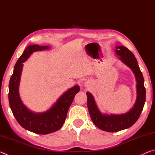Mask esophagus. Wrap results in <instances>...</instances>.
Returning <instances> with one entry per match:
<instances>
[{
	"label": "esophagus",
	"mask_w": 155,
	"mask_h": 155,
	"mask_svg": "<svg viewBox=\"0 0 155 155\" xmlns=\"http://www.w3.org/2000/svg\"><path fill=\"white\" fill-rule=\"evenodd\" d=\"M85 85H86V86H88L89 85V83H85Z\"/></svg>",
	"instance_id": "34e87169"
}]
</instances>
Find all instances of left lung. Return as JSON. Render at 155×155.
Instances as JSON below:
<instances>
[{
  "label": "left lung",
  "mask_w": 155,
  "mask_h": 155,
  "mask_svg": "<svg viewBox=\"0 0 155 155\" xmlns=\"http://www.w3.org/2000/svg\"><path fill=\"white\" fill-rule=\"evenodd\" d=\"M115 53L119 59L129 67L134 73L137 81V99L129 111L120 115L103 114L99 111L91 94L87 92V107L94 124L100 129L107 132H117L130 127L137 122L142 111L146 101V89L143 74L133 52L127 48L119 46L115 47Z\"/></svg>",
  "instance_id": "obj_1"
}]
</instances>
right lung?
Wrapping results in <instances>:
<instances>
[{"instance_id":"1","label":"right lung","mask_w":155,"mask_h":155,"mask_svg":"<svg viewBox=\"0 0 155 155\" xmlns=\"http://www.w3.org/2000/svg\"><path fill=\"white\" fill-rule=\"evenodd\" d=\"M48 46H41L37 44L28 46L15 65L14 73L9 84V102L13 114L21 127L36 134L46 135L55 132L62 127L66 119L68 109L71 105L74 96L80 90L74 85L63 94L48 111L34 113L30 111L20 98L19 83L23 63L27 61L33 52L48 49Z\"/></svg>"}]
</instances>
